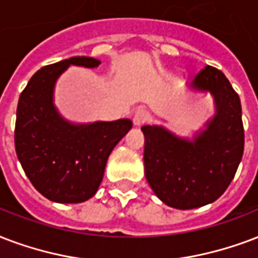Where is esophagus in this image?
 <instances>
[{
    "instance_id": "esophagus-1",
    "label": "esophagus",
    "mask_w": 258,
    "mask_h": 258,
    "mask_svg": "<svg viewBox=\"0 0 258 258\" xmlns=\"http://www.w3.org/2000/svg\"><path fill=\"white\" fill-rule=\"evenodd\" d=\"M147 120V112L145 109H138L133 116L134 124L137 127H141L142 124H145V121Z\"/></svg>"
}]
</instances>
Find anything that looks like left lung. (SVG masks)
Masks as SVG:
<instances>
[{"label":"left lung","instance_id":"8db88e82","mask_svg":"<svg viewBox=\"0 0 258 258\" xmlns=\"http://www.w3.org/2000/svg\"><path fill=\"white\" fill-rule=\"evenodd\" d=\"M188 88L214 97L215 113L194 134L178 137L164 125H143L145 174L169 207L192 210L214 203L229 186L243 154L238 94L221 70L206 66Z\"/></svg>","mask_w":258,"mask_h":258}]
</instances>
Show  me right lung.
<instances>
[{"label":"right lung","mask_w":258,"mask_h":258,"mask_svg":"<svg viewBox=\"0 0 258 258\" xmlns=\"http://www.w3.org/2000/svg\"><path fill=\"white\" fill-rule=\"evenodd\" d=\"M90 56H73L37 70L20 94L15 146L25 174L55 203H82L97 192L108 157L133 127L130 119L73 123L54 103L55 84L70 66L94 69Z\"/></svg>","instance_id":"1"}]
</instances>
